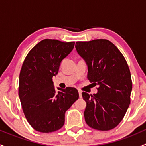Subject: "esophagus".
<instances>
[{"label": "esophagus", "instance_id": "34e87169", "mask_svg": "<svg viewBox=\"0 0 146 146\" xmlns=\"http://www.w3.org/2000/svg\"><path fill=\"white\" fill-rule=\"evenodd\" d=\"M78 93H79V97H80V98H82V91L80 90H78Z\"/></svg>", "mask_w": 146, "mask_h": 146}]
</instances>
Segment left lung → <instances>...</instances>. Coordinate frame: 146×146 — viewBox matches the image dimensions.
Returning <instances> with one entry per match:
<instances>
[{
	"mask_svg": "<svg viewBox=\"0 0 146 146\" xmlns=\"http://www.w3.org/2000/svg\"><path fill=\"white\" fill-rule=\"evenodd\" d=\"M76 48L88 66V80L99 85L96 94L82 93L86 102L85 122L97 130H111L123 119L130 104L132 81L127 62L107 39L77 42Z\"/></svg>",
	"mask_w": 146,
	"mask_h": 146,
	"instance_id": "left-lung-1",
	"label": "left lung"
}]
</instances>
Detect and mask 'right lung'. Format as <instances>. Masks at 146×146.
<instances>
[{"label": "right lung", "instance_id": "add662e5", "mask_svg": "<svg viewBox=\"0 0 146 146\" xmlns=\"http://www.w3.org/2000/svg\"><path fill=\"white\" fill-rule=\"evenodd\" d=\"M75 42L44 39L30 50L19 77V98L28 123L35 130L51 133L64 124L65 113L79 98L75 88L54 86L64 58L72 51Z\"/></svg>", "mask_w": 146, "mask_h": 146}]
</instances>
